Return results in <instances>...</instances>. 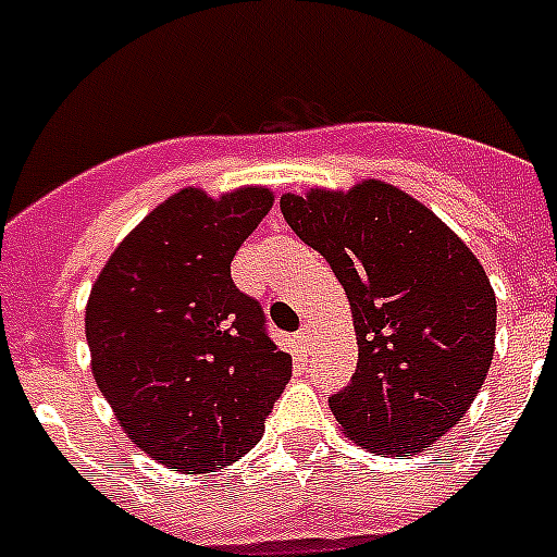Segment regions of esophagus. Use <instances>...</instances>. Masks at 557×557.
<instances>
[{"mask_svg":"<svg viewBox=\"0 0 557 557\" xmlns=\"http://www.w3.org/2000/svg\"><path fill=\"white\" fill-rule=\"evenodd\" d=\"M295 343H298V348H301L304 354L312 351V346H314L312 329H301V332H298V337H295Z\"/></svg>","mask_w":557,"mask_h":557,"instance_id":"34e87169","label":"esophagus"}]
</instances>
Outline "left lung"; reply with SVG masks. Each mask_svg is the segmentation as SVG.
<instances>
[{"mask_svg":"<svg viewBox=\"0 0 557 557\" xmlns=\"http://www.w3.org/2000/svg\"><path fill=\"white\" fill-rule=\"evenodd\" d=\"M282 214L351 307L357 373L329 398L343 435L379 455L430 449L466 416L494 359L496 295L480 259L435 211L379 178L287 191Z\"/></svg>","mask_w":557,"mask_h":557,"instance_id":"obj_1","label":"left lung"}]
</instances>
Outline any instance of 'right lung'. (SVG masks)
Segmentation results:
<instances>
[{
	"label": "right lung",
	"instance_id": "1",
	"mask_svg": "<svg viewBox=\"0 0 557 557\" xmlns=\"http://www.w3.org/2000/svg\"><path fill=\"white\" fill-rule=\"evenodd\" d=\"M273 200L256 184L220 198L178 189L113 248L88 293L97 387L133 444L184 474L248 455L293 373L259 304L231 282Z\"/></svg>",
	"mask_w": 557,
	"mask_h": 557
}]
</instances>
